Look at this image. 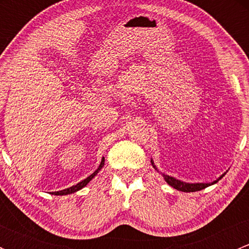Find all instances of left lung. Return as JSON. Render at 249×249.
I'll return each instance as SVG.
<instances>
[{
    "mask_svg": "<svg viewBox=\"0 0 249 249\" xmlns=\"http://www.w3.org/2000/svg\"><path fill=\"white\" fill-rule=\"evenodd\" d=\"M152 165L154 166V162L152 161ZM155 167V166H154ZM224 176V175H223ZM223 176H220V178H223ZM164 178L165 180H166L167 183H169L171 187L175 188V189L177 190H180V192H184V193H192V192H199V190L201 189H205V188H207L208 185H212L214 184V183H217L218 180H214L213 183H196V184H189V183H184V182H180V180L176 179V178L173 177H170V176H165L164 175Z\"/></svg>",
    "mask_w": 249,
    "mask_h": 249,
    "instance_id": "1",
    "label": "left lung"
}]
</instances>
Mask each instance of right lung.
Returning a JSON list of instances; mask_svg holds the SVG:
<instances>
[{
    "mask_svg": "<svg viewBox=\"0 0 249 249\" xmlns=\"http://www.w3.org/2000/svg\"><path fill=\"white\" fill-rule=\"evenodd\" d=\"M104 165H105V158H102L101 164H100V166L97 167L96 171H95L94 173H91V175H90L89 177H87L84 180H82V182H79V183H78V184L73 185V187L67 188V189L61 190V192H54V193H53V194H54V195H67V194H72V193H74V192H78V190H79V189H82V188H84L85 185H87L88 183H89L90 180H91L92 178H94L95 176L97 175V172H99L100 170L102 169V166H104Z\"/></svg>",
    "mask_w": 249,
    "mask_h": 249,
    "instance_id": "add662e5",
    "label": "right lung"
}]
</instances>
